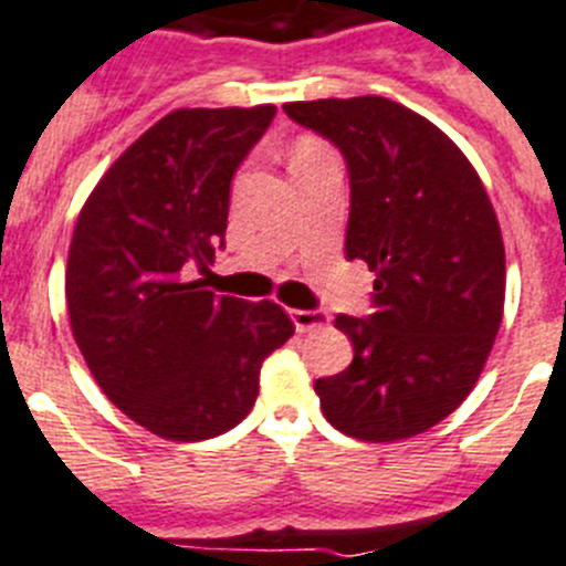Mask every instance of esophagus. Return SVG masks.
<instances>
[{"label":"esophagus","mask_w":566,"mask_h":566,"mask_svg":"<svg viewBox=\"0 0 566 566\" xmlns=\"http://www.w3.org/2000/svg\"><path fill=\"white\" fill-rule=\"evenodd\" d=\"M293 324H296L298 333H307V331H318L324 324L331 322V316L324 311H287Z\"/></svg>","instance_id":"1"}]
</instances>
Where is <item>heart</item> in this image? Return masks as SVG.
Returning a JSON list of instances; mask_svg holds the SVG:
<instances>
[{
	"label": "heart",
	"mask_w": 566,
	"mask_h": 566,
	"mask_svg": "<svg viewBox=\"0 0 566 566\" xmlns=\"http://www.w3.org/2000/svg\"><path fill=\"white\" fill-rule=\"evenodd\" d=\"M324 154V145L316 139H298L296 147H293V156H290V161L296 159H307V156H318Z\"/></svg>",
	"instance_id": "obj_1"
}]
</instances>
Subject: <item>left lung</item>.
Listing matches in <instances>:
<instances>
[{"label":"left lung","mask_w":566,"mask_h":566,"mask_svg":"<svg viewBox=\"0 0 566 566\" xmlns=\"http://www.w3.org/2000/svg\"><path fill=\"white\" fill-rule=\"evenodd\" d=\"M350 176L344 253L376 273L373 313H338L353 361L316 378L324 419L399 441L447 419L479 381L504 313V242L479 174L419 113L385 96L287 102Z\"/></svg>","instance_id":"1"}]
</instances>
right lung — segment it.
I'll return each mask as SVG.
<instances>
[{
  "mask_svg": "<svg viewBox=\"0 0 566 566\" xmlns=\"http://www.w3.org/2000/svg\"><path fill=\"white\" fill-rule=\"evenodd\" d=\"M276 116L181 107L127 147L78 213L65 296L96 385L170 441L222 436L250 412L270 353L293 336L273 302L205 290L224 244L230 181Z\"/></svg>",
  "mask_w": 566,
  "mask_h": 566,
  "instance_id": "obj_1",
  "label": "right lung"
}]
</instances>
